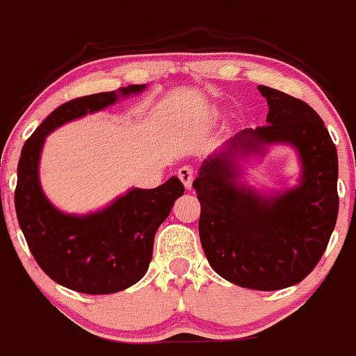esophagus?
Wrapping results in <instances>:
<instances>
[{
    "mask_svg": "<svg viewBox=\"0 0 356 356\" xmlns=\"http://www.w3.org/2000/svg\"><path fill=\"white\" fill-rule=\"evenodd\" d=\"M177 175H179V179L182 181V184H184L187 189H191V186H193V181H194L193 167H189V165L181 167V169L177 170Z\"/></svg>",
    "mask_w": 356,
    "mask_h": 356,
    "instance_id": "34e87169",
    "label": "esophagus"
}]
</instances>
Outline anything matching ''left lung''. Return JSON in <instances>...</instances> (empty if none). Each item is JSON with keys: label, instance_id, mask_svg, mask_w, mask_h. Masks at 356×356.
<instances>
[{"label": "left lung", "instance_id": "left-lung-1", "mask_svg": "<svg viewBox=\"0 0 356 356\" xmlns=\"http://www.w3.org/2000/svg\"><path fill=\"white\" fill-rule=\"evenodd\" d=\"M267 123L245 130L229 148L206 160L193 187L201 202L199 238L209 265L240 287L279 291L299 284L321 260L338 218V154L309 104L259 86ZM268 143L298 148L303 181L273 198L236 184L232 155Z\"/></svg>", "mask_w": 356, "mask_h": 356}]
</instances>
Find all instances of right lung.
<instances>
[{
	"mask_svg": "<svg viewBox=\"0 0 356 356\" xmlns=\"http://www.w3.org/2000/svg\"><path fill=\"white\" fill-rule=\"evenodd\" d=\"M143 89L145 84H131L118 92L67 101L42 121L22 148L15 189L19 228L42 270L76 292L113 294L138 282L150 265L155 233L184 194V186L170 177L155 189H131L99 213L64 214L50 204L38 182L42 145L54 128Z\"/></svg>",
	"mask_w": 356,
	"mask_h": 356,
	"instance_id": "obj_1",
	"label": "right lung"
}]
</instances>
